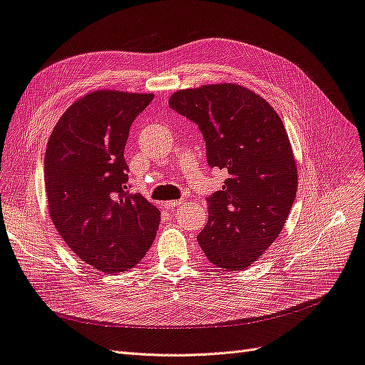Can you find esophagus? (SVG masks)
<instances>
[{
  "label": "esophagus",
  "instance_id": "esophagus-1",
  "mask_svg": "<svg viewBox=\"0 0 365 365\" xmlns=\"http://www.w3.org/2000/svg\"><path fill=\"white\" fill-rule=\"evenodd\" d=\"M184 202H185L184 200H180V201H165V202H164V207H165V208H175V207L182 205Z\"/></svg>",
  "mask_w": 365,
  "mask_h": 365
}]
</instances>
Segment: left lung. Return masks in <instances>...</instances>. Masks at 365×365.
I'll list each match as a JSON object with an SVG mask.
<instances>
[{"label": "left lung", "instance_id": "left-lung-1", "mask_svg": "<svg viewBox=\"0 0 365 365\" xmlns=\"http://www.w3.org/2000/svg\"><path fill=\"white\" fill-rule=\"evenodd\" d=\"M169 105L200 126L210 168L228 172L222 190L207 200L208 222L197 244L216 267L244 269L277 239L295 200L288 132L263 97L237 83L180 90Z\"/></svg>", "mask_w": 365, "mask_h": 365}]
</instances>
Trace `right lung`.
I'll return each mask as SVG.
<instances>
[{"label": "right lung", "mask_w": 365, "mask_h": 365, "mask_svg": "<svg viewBox=\"0 0 365 365\" xmlns=\"http://www.w3.org/2000/svg\"><path fill=\"white\" fill-rule=\"evenodd\" d=\"M152 98L93 91L62 114L47 143L43 178L53 224L77 257L106 274L135 267L160 225L158 208L126 185L129 129Z\"/></svg>", "instance_id": "right-lung-1"}]
</instances>
